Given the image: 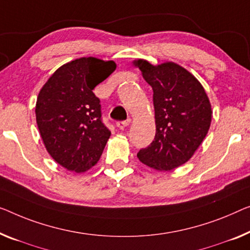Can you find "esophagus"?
I'll use <instances>...</instances> for the list:
<instances>
[{
    "mask_svg": "<svg viewBox=\"0 0 250 250\" xmlns=\"http://www.w3.org/2000/svg\"><path fill=\"white\" fill-rule=\"evenodd\" d=\"M130 124V120H126V121H118L117 122V126L119 129H125L126 125H129Z\"/></svg>",
    "mask_w": 250,
    "mask_h": 250,
    "instance_id": "obj_1",
    "label": "esophagus"
}]
</instances>
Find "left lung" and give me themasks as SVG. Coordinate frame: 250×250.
<instances>
[{
    "label": "left lung",
    "instance_id": "8db88e82",
    "mask_svg": "<svg viewBox=\"0 0 250 250\" xmlns=\"http://www.w3.org/2000/svg\"><path fill=\"white\" fill-rule=\"evenodd\" d=\"M136 65L152 87L156 122L154 140L137 156L152 168L172 170L202 144L211 125V104L200 82L180 65L152 66L146 61Z\"/></svg>",
    "mask_w": 250,
    "mask_h": 250
}]
</instances>
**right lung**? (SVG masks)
Returning <instances> with one entry per match:
<instances>
[{
    "mask_svg": "<svg viewBox=\"0 0 250 250\" xmlns=\"http://www.w3.org/2000/svg\"><path fill=\"white\" fill-rule=\"evenodd\" d=\"M114 62L87 57L56 70L40 91L36 118L48 152L59 165L81 173L101 157L111 131L93 89L114 72Z\"/></svg>",
    "mask_w": 250,
    "mask_h": 250,
    "instance_id": "obj_1",
    "label": "right lung"
}]
</instances>
